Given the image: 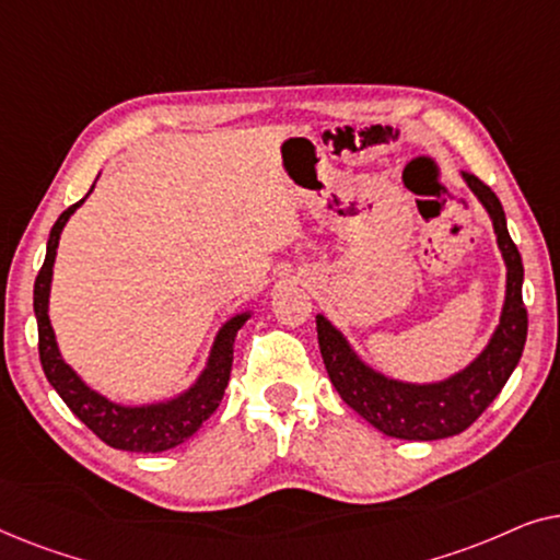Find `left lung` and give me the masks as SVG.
I'll return each mask as SVG.
<instances>
[{
  "label": "left lung",
  "instance_id": "8db88e82",
  "mask_svg": "<svg viewBox=\"0 0 560 560\" xmlns=\"http://www.w3.org/2000/svg\"><path fill=\"white\" fill-rule=\"evenodd\" d=\"M464 180L492 219L497 244L508 265V293H504L500 326L494 328L485 351L466 370L431 385H412V382L385 377L357 357V351L349 347L339 328H334L331 320L316 316L320 357H324L336 393L366 423L393 439L439 441L466 431L502 393L504 382L510 380L525 349L527 311L523 303V259L515 242L510 240L508 219L494 190L471 173H464Z\"/></svg>",
  "mask_w": 560,
  "mask_h": 560
}]
</instances>
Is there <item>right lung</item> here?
Segmentation results:
<instances>
[{
	"mask_svg": "<svg viewBox=\"0 0 560 560\" xmlns=\"http://www.w3.org/2000/svg\"><path fill=\"white\" fill-rule=\"evenodd\" d=\"M94 190V186H91ZM89 190V194H91ZM86 194V196H89ZM86 201L81 198L71 209L60 213L56 224L50 229L48 252H45V262L35 278V318H37V349H40V364L45 377L56 393L63 397V402L73 410V416L89 425L106 446L119 451H137V454H160V451L175 448L178 443L190 439L211 412L219 408L224 389L229 385V374H232L234 362V339L236 331L249 318V313H240V316L229 318L224 326L219 328L217 339H213L209 362L206 370L198 374V380L190 385L186 393L165 402L140 405V408H129V405H117L91 389L71 366L63 362L58 351L56 334H52L50 316H48V298H50V280H52V262H56V249L60 242V232H63L66 221L71 213Z\"/></svg>",
	"mask_w": 560,
	"mask_h": 560,
	"instance_id": "1",
	"label": "right lung"
}]
</instances>
